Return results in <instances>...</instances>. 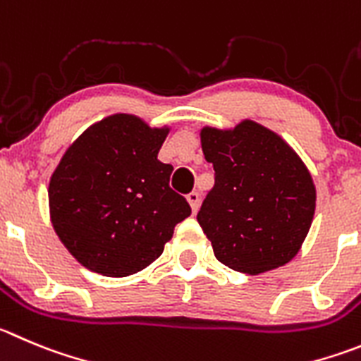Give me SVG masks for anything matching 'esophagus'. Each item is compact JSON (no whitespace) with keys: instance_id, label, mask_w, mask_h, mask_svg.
Instances as JSON below:
<instances>
[{"instance_id":"34e87169","label":"esophagus","mask_w":361,"mask_h":361,"mask_svg":"<svg viewBox=\"0 0 361 361\" xmlns=\"http://www.w3.org/2000/svg\"><path fill=\"white\" fill-rule=\"evenodd\" d=\"M187 201H188V204H190L192 212L196 214L197 207H200V194H197V192H190V194L187 196Z\"/></svg>"}]
</instances>
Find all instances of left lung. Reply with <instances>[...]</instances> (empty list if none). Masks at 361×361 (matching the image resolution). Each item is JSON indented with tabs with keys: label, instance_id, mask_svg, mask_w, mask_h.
I'll return each instance as SVG.
<instances>
[{
	"label": "left lung",
	"instance_id": "8db88e82",
	"mask_svg": "<svg viewBox=\"0 0 361 361\" xmlns=\"http://www.w3.org/2000/svg\"><path fill=\"white\" fill-rule=\"evenodd\" d=\"M200 137L215 187L197 222L215 258L245 274L288 264L315 215L317 190L305 161L281 135L251 119L226 130L203 126Z\"/></svg>",
	"mask_w": 361,
	"mask_h": 361
}]
</instances>
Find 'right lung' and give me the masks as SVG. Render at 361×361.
Listing matches in <instances>:
<instances>
[{"label":"right lung","mask_w":361,"mask_h":361,"mask_svg":"<svg viewBox=\"0 0 361 361\" xmlns=\"http://www.w3.org/2000/svg\"><path fill=\"white\" fill-rule=\"evenodd\" d=\"M171 126L112 114L87 128L49 178V219L78 264L124 278L153 264L174 226L190 215L169 187L173 167L158 160Z\"/></svg>","instance_id":"obj_1"}]
</instances>
